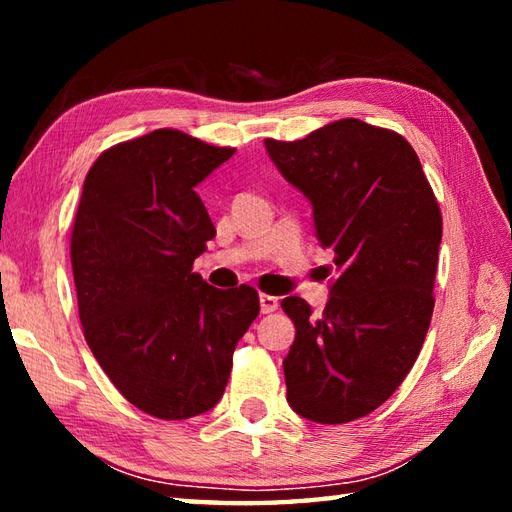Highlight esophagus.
Wrapping results in <instances>:
<instances>
[{
  "mask_svg": "<svg viewBox=\"0 0 512 512\" xmlns=\"http://www.w3.org/2000/svg\"><path fill=\"white\" fill-rule=\"evenodd\" d=\"M259 303H262V312L270 314L279 308V299L273 295H259Z\"/></svg>",
  "mask_w": 512,
  "mask_h": 512,
  "instance_id": "obj_1",
  "label": "esophagus"
}]
</instances>
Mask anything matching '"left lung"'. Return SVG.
Returning a JSON list of instances; mask_svg holds the SVG:
<instances>
[{
	"label": "left lung",
	"instance_id": "obj_1",
	"mask_svg": "<svg viewBox=\"0 0 512 512\" xmlns=\"http://www.w3.org/2000/svg\"><path fill=\"white\" fill-rule=\"evenodd\" d=\"M264 145L336 255L321 317L301 297L281 301L297 328L286 398L312 422H352L383 405L420 354L436 303L440 206L418 154L391 129L343 118Z\"/></svg>",
	"mask_w": 512,
	"mask_h": 512
}]
</instances>
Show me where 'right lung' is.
Masks as SVG:
<instances>
[{
	"label": "right lung",
	"instance_id": "right-lung-1",
	"mask_svg": "<svg viewBox=\"0 0 512 512\" xmlns=\"http://www.w3.org/2000/svg\"><path fill=\"white\" fill-rule=\"evenodd\" d=\"M233 154L156 129L103 151L83 182L70 257L85 341L114 387L160 420L217 405L259 314L255 288L193 273L215 237L195 187Z\"/></svg>",
	"mask_w": 512,
	"mask_h": 512
}]
</instances>
